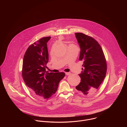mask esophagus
<instances>
[{"instance_id": "obj_1", "label": "esophagus", "mask_w": 127, "mask_h": 127, "mask_svg": "<svg viewBox=\"0 0 127 127\" xmlns=\"http://www.w3.org/2000/svg\"><path fill=\"white\" fill-rule=\"evenodd\" d=\"M65 74L66 75H69L71 74V73L70 72H65Z\"/></svg>"}]
</instances>
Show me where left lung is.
<instances>
[{
  "mask_svg": "<svg viewBox=\"0 0 127 127\" xmlns=\"http://www.w3.org/2000/svg\"><path fill=\"white\" fill-rule=\"evenodd\" d=\"M80 47L79 60L83 61L81 81L76 89L82 95L90 96L97 91L105 77L107 65L102 49L94 38L82 33H75Z\"/></svg>",
  "mask_w": 127,
  "mask_h": 127,
  "instance_id": "left-lung-1",
  "label": "left lung"
}]
</instances>
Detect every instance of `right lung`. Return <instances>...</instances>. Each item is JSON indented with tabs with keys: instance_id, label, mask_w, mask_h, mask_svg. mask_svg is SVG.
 I'll return each instance as SVG.
<instances>
[{
	"instance_id": "right-lung-1",
	"label": "right lung",
	"mask_w": 127,
	"mask_h": 127,
	"mask_svg": "<svg viewBox=\"0 0 127 127\" xmlns=\"http://www.w3.org/2000/svg\"><path fill=\"white\" fill-rule=\"evenodd\" d=\"M50 36L44 37L30 45L25 53L22 75L26 85L36 97L48 99L56 92L65 73L46 71L48 61L47 44Z\"/></svg>"
}]
</instances>
